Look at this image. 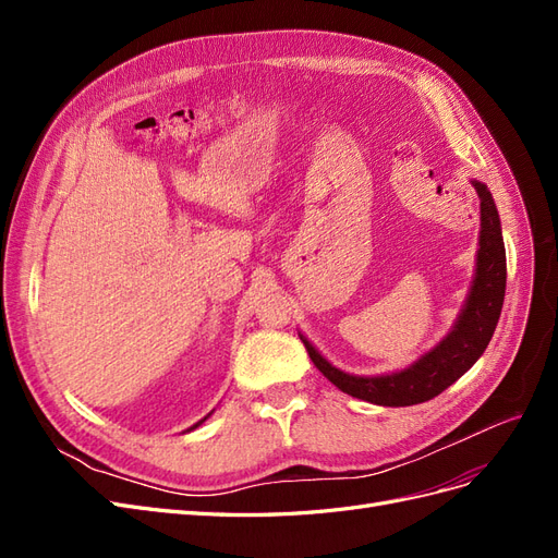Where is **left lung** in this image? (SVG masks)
Masks as SVG:
<instances>
[{
	"instance_id": "obj_1",
	"label": "left lung",
	"mask_w": 558,
	"mask_h": 558,
	"mask_svg": "<svg viewBox=\"0 0 558 558\" xmlns=\"http://www.w3.org/2000/svg\"><path fill=\"white\" fill-rule=\"evenodd\" d=\"M472 185L480 195L482 211L477 269L465 305L440 344L398 373L359 377L328 363L312 342L300 335L312 363L340 391L373 404H384V408H408V404L426 402L463 377L492 342L505 300L508 263H505V244L494 197L482 181H472Z\"/></svg>"
}]
</instances>
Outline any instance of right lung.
Returning <instances> with one entry per match:
<instances>
[{
  "mask_svg": "<svg viewBox=\"0 0 558 558\" xmlns=\"http://www.w3.org/2000/svg\"><path fill=\"white\" fill-rule=\"evenodd\" d=\"M207 416H209V414H207ZM207 416H205V418H202V421H197V424H195V426H193V428H197V426H199V424H205V421H207ZM193 428H189V430H193Z\"/></svg>",
  "mask_w": 558,
  "mask_h": 558,
  "instance_id": "right-lung-1",
  "label": "right lung"
}]
</instances>
